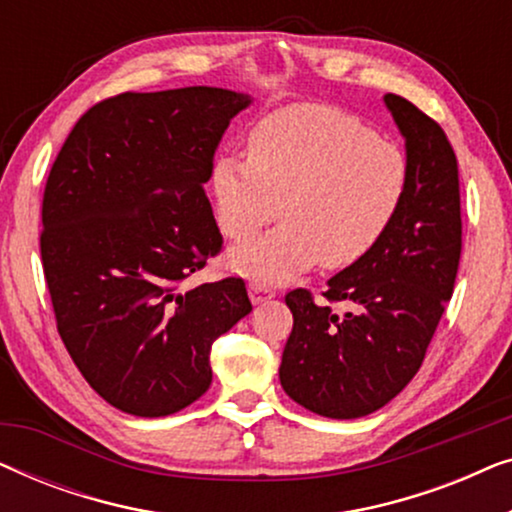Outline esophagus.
I'll use <instances>...</instances> for the list:
<instances>
[{
  "label": "esophagus",
  "mask_w": 512,
  "mask_h": 512,
  "mask_svg": "<svg viewBox=\"0 0 512 512\" xmlns=\"http://www.w3.org/2000/svg\"><path fill=\"white\" fill-rule=\"evenodd\" d=\"M249 298H251V303L258 305V303H265V300L275 298V291L268 289V286H265L263 282H251L249 284Z\"/></svg>",
  "instance_id": "esophagus-1"
}]
</instances>
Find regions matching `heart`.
Listing matches in <instances>:
<instances>
[{
	"instance_id": "heart-1",
	"label": "heart",
	"mask_w": 512,
	"mask_h": 512,
	"mask_svg": "<svg viewBox=\"0 0 512 512\" xmlns=\"http://www.w3.org/2000/svg\"><path fill=\"white\" fill-rule=\"evenodd\" d=\"M408 186L401 146L324 104L272 111L251 130L249 156H221L212 172L216 223L230 242L282 209L284 223L230 254V268L265 282L317 261L328 270L361 261L389 233Z\"/></svg>"
}]
</instances>
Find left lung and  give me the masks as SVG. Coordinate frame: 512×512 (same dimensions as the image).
<instances>
[{
  "mask_svg": "<svg viewBox=\"0 0 512 512\" xmlns=\"http://www.w3.org/2000/svg\"><path fill=\"white\" fill-rule=\"evenodd\" d=\"M405 137L410 186L382 242L328 279L317 305L286 293L293 331L279 380L303 408L331 419L370 415L417 375L452 298L461 258L457 156L445 130L401 95H384ZM333 302H347L340 315Z\"/></svg>",
  "mask_w": 512,
  "mask_h": 512,
  "instance_id": "obj_1",
  "label": "left lung"
}]
</instances>
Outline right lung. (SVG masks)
Returning a JSON list of instances; mask_svg holds the SVG:
<instances>
[{
	"label": "right lung",
	"instance_id": "obj_1",
	"mask_svg": "<svg viewBox=\"0 0 512 512\" xmlns=\"http://www.w3.org/2000/svg\"><path fill=\"white\" fill-rule=\"evenodd\" d=\"M249 102L209 86L107 97L48 174L39 247L55 324L90 387L128 415L198 401L214 340L251 312L242 277L181 291L223 247L205 184Z\"/></svg>",
	"mask_w": 512,
	"mask_h": 512
}]
</instances>
